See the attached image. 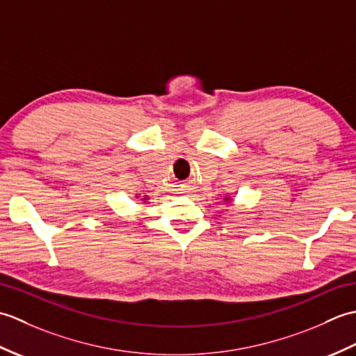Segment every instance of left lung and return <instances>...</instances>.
I'll list each match as a JSON object with an SVG mask.
<instances>
[{
	"label": "left lung",
	"mask_w": 356,
	"mask_h": 356,
	"mask_svg": "<svg viewBox=\"0 0 356 356\" xmlns=\"http://www.w3.org/2000/svg\"><path fill=\"white\" fill-rule=\"evenodd\" d=\"M226 203H228V202H231L232 200V197H229V195H225V199H223Z\"/></svg>",
	"instance_id": "left-lung-1"
}]
</instances>
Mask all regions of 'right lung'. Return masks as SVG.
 <instances>
[{"label": "right lung", "instance_id": "add662e5", "mask_svg": "<svg viewBox=\"0 0 356 356\" xmlns=\"http://www.w3.org/2000/svg\"><path fill=\"white\" fill-rule=\"evenodd\" d=\"M134 199H139V200H140V202H143V203H147V202L149 200L148 195H143V197H140V195H138V194L134 195Z\"/></svg>", "mask_w": 356, "mask_h": 356}]
</instances>
